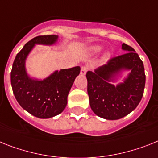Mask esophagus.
<instances>
[{"label": "esophagus", "mask_w": 158, "mask_h": 158, "mask_svg": "<svg viewBox=\"0 0 158 158\" xmlns=\"http://www.w3.org/2000/svg\"><path fill=\"white\" fill-rule=\"evenodd\" d=\"M87 70H88V68L86 66H81V75H85Z\"/></svg>", "instance_id": "obj_1"}]
</instances>
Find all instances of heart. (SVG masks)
I'll list each match as a JSON object with an SVG mask.
<instances>
[{"label":"heart","instance_id":"1","mask_svg":"<svg viewBox=\"0 0 158 158\" xmlns=\"http://www.w3.org/2000/svg\"><path fill=\"white\" fill-rule=\"evenodd\" d=\"M101 50H102V48L100 46H95V47H94V48H92V51H93L94 52H95V53L98 52H100ZM108 56H109V55L106 54L105 56H104V57H103L104 60H107Z\"/></svg>","mask_w":158,"mask_h":158}]
</instances>
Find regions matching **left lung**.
I'll list each match as a JSON object with an SVG mask.
<instances>
[{
    "label": "left lung",
    "instance_id": "left-lung-1",
    "mask_svg": "<svg viewBox=\"0 0 158 158\" xmlns=\"http://www.w3.org/2000/svg\"><path fill=\"white\" fill-rule=\"evenodd\" d=\"M124 54L114 56L95 72L86 73L87 92L90 107L98 116L118 119L131 113L140 103L145 85L143 61L133 48L122 44ZM123 68L131 70L124 83L115 87L109 81Z\"/></svg>",
    "mask_w": 158,
    "mask_h": 158
}]
</instances>
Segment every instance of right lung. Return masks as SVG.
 I'll list each match as a JSON object with an SVG mask.
<instances>
[{"mask_svg":"<svg viewBox=\"0 0 158 158\" xmlns=\"http://www.w3.org/2000/svg\"><path fill=\"white\" fill-rule=\"evenodd\" d=\"M57 35H40L30 40L17 54L11 70V85L18 102L34 116L48 118L60 114L67 105L69 92L80 67L55 72L43 81L28 77L25 60L35 44H52Z\"/></svg>","mask_w":158,"mask_h":158,"instance_id":"obj_1","label":"right lung"}]
</instances>
